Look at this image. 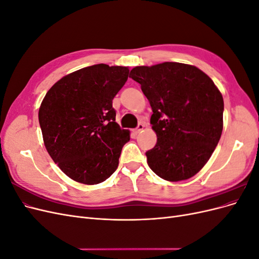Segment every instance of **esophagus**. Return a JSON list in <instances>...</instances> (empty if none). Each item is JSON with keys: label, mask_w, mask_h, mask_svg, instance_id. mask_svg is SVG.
Here are the masks:
<instances>
[{"label": "esophagus", "mask_w": 259, "mask_h": 259, "mask_svg": "<svg viewBox=\"0 0 259 259\" xmlns=\"http://www.w3.org/2000/svg\"><path fill=\"white\" fill-rule=\"evenodd\" d=\"M144 127H145L144 124H138V126L134 130V133L135 134H139V133L144 130Z\"/></svg>", "instance_id": "1"}]
</instances>
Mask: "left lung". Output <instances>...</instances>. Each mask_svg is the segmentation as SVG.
<instances>
[{"label": "left lung", "instance_id": "1", "mask_svg": "<svg viewBox=\"0 0 259 259\" xmlns=\"http://www.w3.org/2000/svg\"><path fill=\"white\" fill-rule=\"evenodd\" d=\"M130 77L142 86L153 112L158 140L146 152L149 167L168 182L194 176L222 136L221 92L200 69L179 62L135 67Z\"/></svg>", "mask_w": 259, "mask_h": 259}]
</instances>
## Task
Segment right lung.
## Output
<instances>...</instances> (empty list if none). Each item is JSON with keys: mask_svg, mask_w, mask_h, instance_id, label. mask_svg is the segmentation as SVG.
<instances>
[{"mask_svg": "<svg viewBox=\"0 0 259 259\" xmlns=\"http://www.w3.org/2000/svg\"><path fill=\"white\" fill-rule=\"evenodd\" d=\"M128 73L127 67H86L55 83L42 101L38 122L46 150L77 183H103L119 165L130 132L115 122L112 100Z\"/></svg>", "mask_w": 259, "mask_h": 259, "instance_id": "1", "label": "right lung"}]
</instances>
